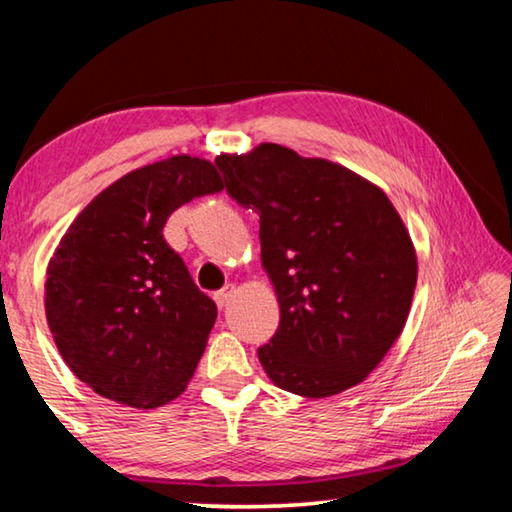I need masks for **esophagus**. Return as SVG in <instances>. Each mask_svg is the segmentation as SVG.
<instances>
[{"mask_svg": "<svg viewBox=\"0 0 512 512\" xmlns=\"http://www.w3.org/2000/svg\"><path fill=\"white\" fill-rule=\"evenodd\" d=\"M232 296H235V284H228V287H223L221 291L214 293V300H216V305L223 309V307L230 305Z\"/></svg>", "mask_w": 512, "mask_h": 512, "instance_id": "1", "label": "esophagus"}]
</instances>
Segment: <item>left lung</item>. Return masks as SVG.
<instances>
[{
  "instance_id": "left-lung-1",
  "label": "left lung",
  "mask_w": 512,
  "mask_h": 512,
  "mask_svg": "<svg viewBox=\"0 0 512 512\" xmlns=\"http://www.w3.org/2000/svg\"><path fill=\"white\" fill-rule=\"evenodd\" d=\"M225 192L259 214L280 327L257 350L275 386L329 397L366 379L402 334L418 257L388 196L280 144L221 155Z\"/></svg>"
}]
</instances>
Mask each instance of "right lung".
Segmentation results:
<instances>
[{"mask_svg":"<svg viewBox=\"0 0 512 512\" xmlns=\"http://www.w3.org/2000/svg\"><path fill=\"white\" fill-rule=\"evenodd\" d=\"M221 189L212 162L173 155L103 189L60 239L47 268V323L94 393L155 409L187 388L216 305L162 230L180 205Z\"/></svg>","mask_w":512,"mask_h":512,"instance_id":"1","label":"right lung"}]
</instances>
